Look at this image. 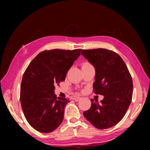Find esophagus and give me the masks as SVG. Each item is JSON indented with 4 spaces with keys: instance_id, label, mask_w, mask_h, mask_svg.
I'll return each mask as SVG.
<instances>
[{
    "instance_id": "obj_1",
    "label": "esophagus",
    "mask_w": 150,
    "mask_h": 150,
    "mask_svg": "<svg viewBox=\"0 0 150 150\" xmlns=\"http://www.w3.org/2000/svg\"><path fill=\"white\" fill-rule=\"evenodd\" d=\"M73 99L74 100L75 102H78V101H79V100L81 99V97H78V96H73Z\"/></svg>"
}]
</instances>
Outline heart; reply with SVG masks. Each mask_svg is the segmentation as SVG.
I'll return each instance as SVG.
<instances>
[{
    "label": "heart",
    "mask_w": 150,
    "mask_h": 150,
    "mask_svg": "<svg viewBox=\"0 0 150 150\" xmlns=\"http://www.w3.org/2000/svg\"><path fill=\"white\" fill-rule=\"evenodd\" d=\"M90 66V64L88 62H84L83 64H82V67H83V66Z\"/></svg>",
    "instance_id": "b5f03b06"
}]
</instances>
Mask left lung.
Returning a JSON list of instances; mask_svg holds the SVG:
<instances>
[{"label":"left lung","mask_w":150,"mask_h":150,"mask_svg":"<svg viewBox=\"0 0 150 150\" xmlns=\"http://www.w3.org/2000/svg\"><path fill=\"white\" fill-rule=\"evenodd\" d=\"M81 55L95 68L94 93L104 96L99 103L91 100L90 108L83 115L95 128H110L122 120L131 104L132 76L122 59L113 51L84 50Z\"/></svg>","instance_id":"left-lung-1"}]
</instances>
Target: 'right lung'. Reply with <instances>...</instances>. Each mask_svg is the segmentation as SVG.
<instances>
[{"label": "right lung", "instance_id": "right-lung-1", "mask_svg": "<svg viewBox=\"0 0 150 150\" xmlns=\"http://www.w3.org/2000/svg\"><path fill=\"white\" fill-rule=\"evenodd\" d=\"M81 51H44L35 57L25 71L21 86V106L28 123L37 131L50 133L62 123L65 106L69 100L57 98L54 85L65 80Z\"/></svg>", "mask_w": 150, "mask_h": 150}]
</instances>
